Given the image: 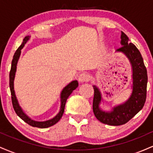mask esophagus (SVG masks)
I'll use <instances>...</instances> for the list:
<instances>
[{"instance_id":"esophagus-1","label":"esophagus","mask_w":153,"mask_h":153,"mask_svg":"<svg viewBox=\"0 0 153 153\" xmlns=\"http://www.w3.org/2000/svg\"><path fill=\"white\" fill-rule=\"evenodd\" d=\"M89 80V75L85 73H82L79 75L78 80L80 82H87Z\"/></svg>"}]
</instances>
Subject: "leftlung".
Masks as SVG:
<instances>
[{"label":"left lung","instance_id":"left-lung-1","mask_svg":"<svg viewBox=\"0 0 153 153\" xmlns=\"http://www.w3.org/2000/svg\"><path fill=\"white\" fill-rule=\"evenodd\" d=\"M121 39L122 46L117 51L125 54L132 66L133 91L130 98L124 104L114 108L112 111H103L99 108L101 94L99 89L94 86L93 111L95 117L103 124L111 126L122 125L129 122L143 108L147 97V73L143 57L136 46L129 42V38L124 32H122Z\"/></svg>","mask_w":153,"mask_h":153}]
</instances>
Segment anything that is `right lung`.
Listing matches in <instances>:
<instances>
[{
  "mask_svg": "<svg viewBox=\"0 0 153 153\" xmlns=\"http://www.w3.org/2000/svg\"><path fill=\"white\" fill-rule=\"evenodd\" d=\"M29 36H26L25 38L23 40V43L22 44L20 47L17 49V50L16 51L14 55H13V59H12L11 62V68H10V73H9V86H10V94H11V101H12V105H13V109H14L15 112L16 113V114L20 117L22 120H24L26 123H27L28 124H29L30 126H32L34 127H39V128H47L50 127L51 126L54 125L56 123L58 122L59 119H61L62 116L64 113L65 110V103L68 98L69 97V96L72 94L73 91L78 86V82L77 80H74V81L71 82V83L68 84L67 86L63 89L62 93H61V107H60V111L58 113V114L55 117H54L53 119H50V120L46 121V122H35L34 120H31L30 118L26 116L25 114L23 112V111L21 108V107L19 106L18 101H17L16 97L15 96L14 93V89H13V80H14V77H15V73L16 71V65H17V62H18V59L19 58V56L21 54V50L23 47H24L26 42L29 40Z\"/></svg>",
  "mask_w": 153,
  "mask_h": 153,
  "instance_id": "1",
  "label": "right lung"
}]
</instances>
